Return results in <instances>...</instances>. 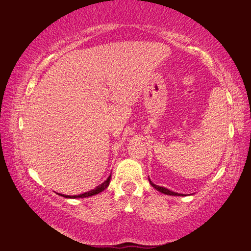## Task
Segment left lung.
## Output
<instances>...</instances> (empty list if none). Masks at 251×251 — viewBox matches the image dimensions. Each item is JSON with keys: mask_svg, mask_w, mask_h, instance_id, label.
I'll return each instance as SVG.
<instances>
[{"mask_svg": "<svg viewBox=\"0 0 251 251\" xmlns=\"http://www.w3.org/2000/svg\"><path fill=\"white\" fill-rule=\"evenodd\" d=\"M149 181H150V184H151V186L153 187V188H155L156 190H159L160 193L166 194V195H171V196H184V194H178V193L173 192V190H170V189H168V188H164V187H161V186H158V185L153 184V182L151 181V179H150V178H149Z\"/></svg>", "mask_w": 251, "mask_h": 251, "instance_id": "8db88e82", "label": "left lung"}]
</instances>
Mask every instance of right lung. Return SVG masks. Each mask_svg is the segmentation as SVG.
<instances>
[{
    "mask_svg": "<svg viewBox=\"0 0 251 251\" xmlns=\"http://www.w3.org/2000/svg\"><path fill=\"white\" fill-rule=\"evenodd\" d=\"M110 178H111V175L108 177L106 180H104L101 185L97 186L95 189H91L89 190V192H85L83 194H80V195H74V196H70V195H62V194H59V195L65 197V198H84V197H89V196H93V195H97V194L101 193L102 190H104L107 188L108 186H109V182H110Z\"/></svg>",
    "mask_w": 251,
    "mask_h": 251,
    "instance_id": "right-lung-1",
    "label": "right lung"
}]
</instances>
